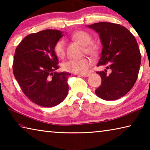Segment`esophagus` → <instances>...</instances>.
Returning a JSON list of instances; mask_svg holds the SVG:
<instances>
[{
  "mask_svg": "<svg viewBox=\"0 0 150 150\" xmlns=\"http://www.w3.org/2000/svg\"><path fill=\"white\" fill-rule=\"evenodd\" d=\"M90 75V73H87V74H83V75H79V76H81V77H87Z\"/></svg>",
  "mask_w": 150,
  "mask_h": 150,
  "instance_id": "1",
  "label": "esophagus"
}]
</instances>
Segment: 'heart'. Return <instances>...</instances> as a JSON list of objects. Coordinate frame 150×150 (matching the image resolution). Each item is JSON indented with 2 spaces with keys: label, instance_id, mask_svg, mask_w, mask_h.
<instances>
[{
  "label": "heart",
  "instance_id": "heart-1",
  "mask_svg": "<svg viewBox=\"0 0 150 150\" xmlns=\"http://www.w3.org/2000/svg\"><path fill=\"white\" fill-rule=\"evenodd\" d=\"M73 40L85 46V52L91 56H96L100 52V46L98 44L92 42V36L88 32L79 30L72 34ZM55 55L63 58L65 54V45L63 40H59L54 46ZM92 65V61L88 57L79 59H70L63 63L62 67L65 71L83 75L88 71V68Z\"/></svg>",
  "mask_w": 150,
  "mask_h": 150
}]
</instances>
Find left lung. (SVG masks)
I'll return each instance as SVG.
<instances>
[{
	"label": "left lung",
	"instance_id": "8db88e82",
	"mask_svg": "<svg viewBox=\"0 0 150 150\" xmlns=\"http://www.w3.org/2000/svg\"><path fill=\"white\" fill-rule=\"evenodd\" d=\"M87 26L100 35L103 50L97 66L106 68L96 72L102 83L96 95L106 100L118 99L131 90L138 79L141 64L138 43L132 33L120 24L102 22Z\"/></svg>",
	"mask_w": 150,
	"mask_h": 150
}]
</instances>
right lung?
I'll return each mask as SVG.
<instances>
[{
	"label": "right lung",
	"instance_id": "1",
	"mask_svg": "<svg viewBox=\"0 0 150 150\" xmlns=\"http://www.w3.org/2000/svg\"><path fill=\"white\" fill-rule=\"evenodd\" d=\"M63 36L57 30H45L28 35L15 50L12 69L22 92L32 102L52 107L65 99L71 73L54 72L58 59L55 42Z\"/></svg>",
	"mask_w": 150,
	"mask_h": 150
}]
</instances>
